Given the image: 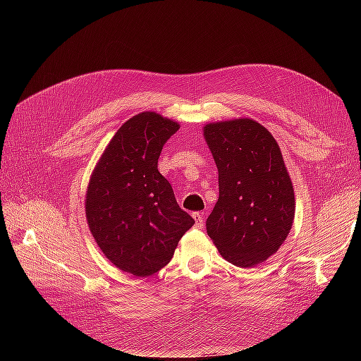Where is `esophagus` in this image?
<instances>
[{
    "instance_id": "obj_1",
    "label": "esophagus",
    "mask_w": 361,
    "mask_h": 361,
    "mask_svg": "<svg viewBox=\"0 0 361 361\" xmlns=\"http://www.w3.org/2000/svg\"><path fill=\"white\" fill-rule=\"evenodd\" d=\"M192 218L195 220V226L197 227H203L204 226V218H203V212H194Z\"/></svg>"
}]
</instances>
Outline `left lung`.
I'll return each instance as SVG.
<instances>
[{"label":"left lung","mask_w":361,"mask_h":361,"mask_svg":"<svg viewBox=\"0 0 361 361\" xmlns=\"http://www.w3.org/2000/svg\"><path fill=\"white\" fill-rule=\"evenodd\" d=\"M203 135L220 188L206 232L231 264H262L286 241L295 215L293 187L277 141L251 118L207 123Z\"/></svg>","instance_id":"8db88e82"}]
</instances>
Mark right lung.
<instances>
[{"label":"right lung","instance_id":"add662e5","mask_svg":"<svg viewBox=\"0 0 361 361\" xmlns=\"http://www.w3.org/2000/svg\"><path fill=\"white\" fill-rule=\"evenodd\" d=\"M179 129L154 111L125 122L97 161L87 187L85 216L105 257L129 274L147 277L171 260L194 224L158 171L166 141Z\"/></svg>","mask_w":361,"mask_h":361}]
</instances>
